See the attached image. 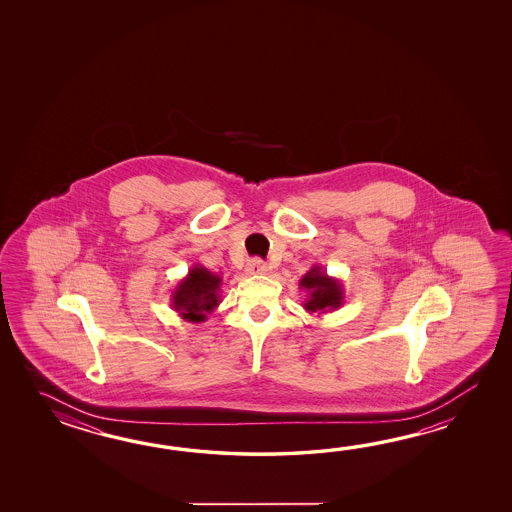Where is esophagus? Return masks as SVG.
Masks as SVG:
<instances>
[{"label": "esophagus", "instance_id": "1", "mask_svg": "<svg viewBox=\"0 0 512 512\" xmlns=\"http://www.w3.org/2000/svg\"><path fill=\"white\" fill-rule=\"evenodd\" d=\"M267 271H269V267H267L263 261L258 260V258H254V260L247 263V274L261 276V274H267Z\"/></svg>", "mask_w": 512, "mask_h": 512}]
</instances>
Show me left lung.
<instances>
[{
    "mask_svg": "<svg viewBox=\"0 0 512 512\" xmlns=\"http://www.w3.org/2000/svg\"><path fill=\"white\" fill-rule=\"evenodd\" d=\"M300 289L307 293L304 309L307 313H333L344 304V287L338 278L322 271L320 265H313L300 280Z\"/></svg>",
    "mask_w": 512,
    "mask_h": 512,
    "instance_id": "1",
    "label": "left lung"
}]
</instances>
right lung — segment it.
<instances>
[{"label": "right lung", "instance_id": "1", "mask_svg": "<svg viewBox=\"0 0 512 512\" xmlns=\"http://www.w3.org/2000/svg\"><path fill=\"white\" fill-rule=\"evenodd\" d=\"M221 276L194 265L172 291V309L186 322H205L221 302Z\"/></svg>", "mask_w": 512, "mask_h": 512}]
</instances>
